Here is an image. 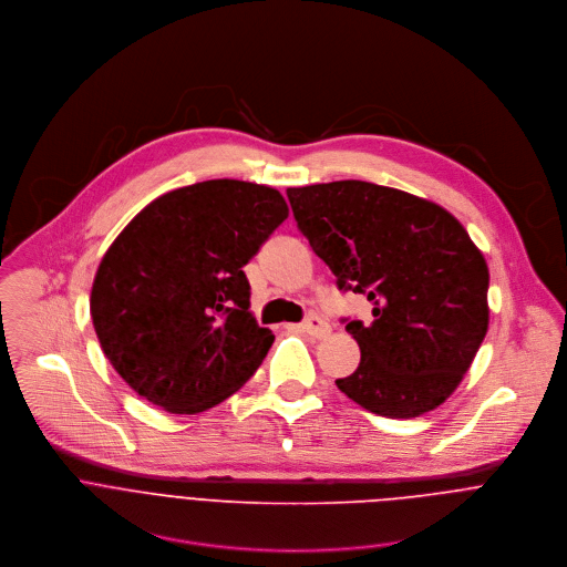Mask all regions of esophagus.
<instances>
[{"instance_id":"34e87169","label":"esophagus","mask_w":567,"mask_h":567,"mask_svg":"<svg viewBox=\"0 0 567 567\" xmlns=\"http://www.w3.org/2000/svg\"><path fill=\"white\" fill-rule=\"evenodd\" d=\"M299 330L301 332H306V334H310V337H315V339H321V337H326L328 332H330V326L321 319V317H308L303 323H299Z\"/></svg>"}]
</instances>
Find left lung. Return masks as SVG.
I'll return each instance as SVG.
<instances>
[{
    "mask_svg": "<svg viewBox=\"0 0 567 567\" xmlns=\"http://www.w3.org/2000/svg\"><path fill=\"white\" fill-rule=\"evenodd\" d=\"M288 199L337 286L374 303L370 326H346L361 361L337 388L388 419L439 408L489 323V272L467 230L439 204L370 182L288 188Z\"/></svg>",
    "mask_w": 567,
    "mask_h": 567,
    "instance_id": "1",
    "label": "left lung"
}]
</instances>
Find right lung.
I'll list each match as a JSON object with an SVG mask.
<instances>
[{"mask_svg":"<svg viewBox=\"0 0 567 567\" xmlns=\"http://www.w3.org/2000/svg\"><path fill=\"white\" fill-rule=\"evenodd\" d=\"M286 217L279 190L210 179L157 197L117 235L93 281L91 317L140 396L197 414L255 374L275 334L250 312L241 268Z\"/></svg>","mask_w":567,"mask_h":567,"instance_id":"obj_1","label":"right lung"}]
</instances>
